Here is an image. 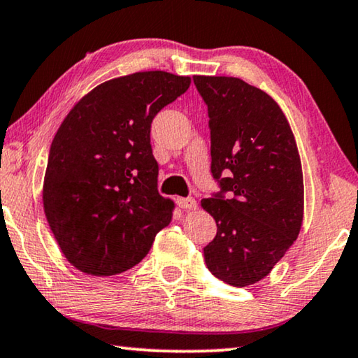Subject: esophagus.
<instances>
[{
  "mask_svg": "<svg viewBox=\"0 0 358 358\" xmlns=\"http://www.w3.org/2000/svg\"><path fill=\"white\" fill-rule=\"evenodd\" d=\"M177 202L183 210H194L197 207V202L193 197H178Z\"/></svg>",
  "mask_w": 358,
  "mask_h": 358,
  "instance_id": "obj_1",
  "label": "esophagus"
}]
</instances>
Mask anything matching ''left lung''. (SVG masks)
<instances>
[{
  "label": "left lung",
  "mask_w": 358,
  "mask_h": 358,
  "mask_svg": "<svg viewBox=\"0 0 358 358\" xmlns=\"http://www.w3.org/2000/svg\"><path fill=\"white\" fill-rule=\"evenodd\" d=\"M193 80L209 110L210 170L220 185V193L201 201L217 223L204 248L206 265L228 285L250 286L270 273L301 231L297 145L280 106L262 90L234 77Z\"/></svg>",
  "instance_id": "left-lung-1"
}]
</instances>
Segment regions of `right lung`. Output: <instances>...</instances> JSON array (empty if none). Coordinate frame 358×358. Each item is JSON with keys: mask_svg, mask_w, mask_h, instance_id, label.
<instances>
[{"mask_svg": "<svg viewBox=\"0 0 358 358\" xmlns=\"http://www.w3.org/2000/svg\"><path fill=\"white\" fill-rule=\"evenodd\" d=\"M191 78L136 72L98 85L73 106L51 143L43 209L64 257L77 270L110 276L140 264L172 220L157 191L156 114Z\"/></svg>", "mask_w": 358, "mask_h": 358, "instance_id": "obj_1", "label": "right lung"}]
</instances>
